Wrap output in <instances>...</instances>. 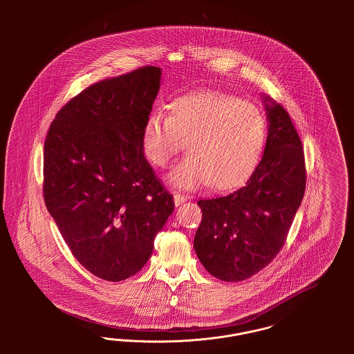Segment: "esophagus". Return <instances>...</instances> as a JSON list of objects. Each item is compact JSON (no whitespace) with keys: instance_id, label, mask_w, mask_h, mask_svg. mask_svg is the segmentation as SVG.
I'll use <instances>...</instances> for the list:
<instances>
[{"instance_id":"esophagus-1","label":"esophagus","mask_w":354,"mask_h":354,"mask_svg":"<svg viewBox=\"0 0 354 354\" xmlns=\"http://www.w3.org/2000/svg\"><path fill=\"white\" fill-rule=\"evenodd\" d=\"M185 201H187V198H185V195H182V194H178V192H176V194L174 195V203H175L176 207L182 205Z\"/></svg>"}]
</instances>
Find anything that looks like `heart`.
Instances as JSON below:
<instances>
[{
  "label": "heart",
  "mask_w": 354,
  "mask_h": 354,
  "mask_svg": "<svg viewBox=\"0 0 354 354\" xmlns=\"http://www.w3.org/2000/svg\"><path fill=\"white\" fill-rule=\"evenodd\" d=\"M169 114L152 113L143 126L146 159L165 169L187 145L188 155L167 183L194 189L209 183L219 191L243 185L257 167L267 142L266 117L252 103L218 91H192L169 103Z\"/></svg>",
  "instance_id": "b5f03b06"
}]
</instances>
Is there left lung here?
I'll list each match as a JSON object with an SVG mask.
<instances>
[{
	"label": "left lung",
	"instance_id": "obj_1",
	"mask_svg": "<svg viewBox=\"0 0 354 354\" xmlns=\"http://www.w3.org/2000/svg\"><path fill=\"white\" fill-rule=\"evenodd\" d=\"M268 136L263 158L244 187L202 199L194 239L204 268L223 281H241L280 252L305 192V160L299 134L284 107L263 95Z\"/></svg>",
	"mask_w": 354,
	"mask_h": 354
}]
</instances>
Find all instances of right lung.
Segmentation results:
<instances>
[{"label":"right lung","mask_w":354,"mask_h":354,"mask_svg":"<svg viewBox=\"0 0 354 354\" xmlns=\"http://www.w3.org/2000/svg\"><path fill=\"white\" fill-rule=\"evenodd\" d=\"M162 68L91 84L55 115L44 146V199L74 257L122 281L142 270L174 211L146 160L142 133Z\"/></svg>","instance_id":"right-lung-1"}]
</instances>
